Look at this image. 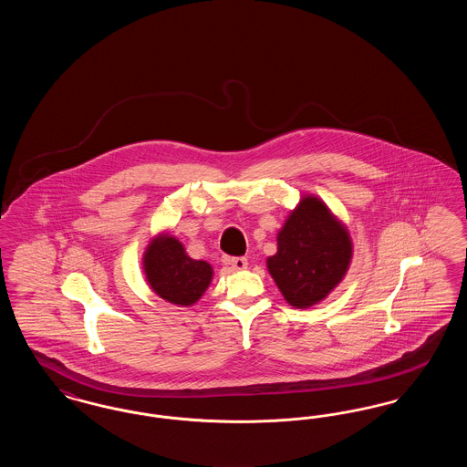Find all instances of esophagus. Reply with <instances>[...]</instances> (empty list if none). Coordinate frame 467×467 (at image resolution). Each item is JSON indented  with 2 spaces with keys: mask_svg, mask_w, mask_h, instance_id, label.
Instances as JSON below:
<instances>
[{
  "mask_svg": "<svg viewBox=\"0 0 467 467\" xmlns=\"http://www.w3.org/2000/svg\"><path fill=\"white\" fill-rule=\"evenodd\" d=\"M223 263L236 271H242L248 266V261L244 257H229V259H223Z\"/></svg>",
  "mask_w": 467,
  "mask_h": 467,
  "instance_id": "34e87169",
  "label": "esophagus"
}]
</instances>
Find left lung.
Here are the masks:
<instances>
[{
  "label": "left lung",
  "mask_w": 467,
  "mask_h": 467,
  "mask_svg": "<svg viewBox=\"0 0 467 467\" xmlns=\"http://www.w3.org/2000/svg\"><path fill=\"white\" fill-rule=\"evenodd\" d=\"M276 244V254L267 257V271L294 308H310L326 299L345 278L354 254L347 225L310 194L290 212Z\"/></svg>",
  "instance_id": "obj_1"
}]
</instances>
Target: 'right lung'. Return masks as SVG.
Segmentation results:
<instances>
[{
	"label": "right lung",
	"instance_id": "1",
	"mask_svg": "<svg viewBox=\"0 0 467 467\" xmlns=\"http://www.w3.org/2000/svg\"><path fill=\"white\" fill-rule=\"evenodd\" d=\"M143 271L150 289L171 305L192 306L208 289L213 269L185 254L175 236L159 233L143 254Z\"/></svg>",
	"mask_w": 467,
	"mask_h": 467
}]
</instances>
